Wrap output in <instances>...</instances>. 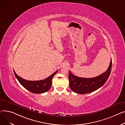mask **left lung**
<instances>
[{"instance_id": "1", "label": "left lung", "mask_w": 125, "mask_h": 125, "mask_svg": "<svg viewBox=\"0 0 125 125\" xmlns=\"http://www.w3.org/2000/svg\"><path fill=\"white\" fill-rule=\"evenodd\" d=\"M112 65V60L111 58L106 71L97 77L91 78L78 77L73 75L70 71L69 79L70 88L73 92L81 94L89 93L97 90L106 82L111 74Z\"/></svg>"}]
</instances>
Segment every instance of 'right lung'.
Returning <instances> with one entry per match:
<instances>
[{
  "label": "right lung",
  "mask_w": 125,
  "mask_h": 125,
  "mask_svg": "<svg viewBox=\"0 0 125 125\" xmlns=\"http://www.w3.org/2000/svg\"><path fill=\"white\" fill-rule=\"evenodd\" d=\"M56 71L53 74L44 80L39 81H28L19 77L13 70V73L19 83L25 88L34 93H43L48 91L52 85V80L56 74Z\"/></svg>",
  "instance_id": "right-lung-1"
}]
</instances>
